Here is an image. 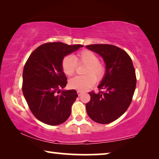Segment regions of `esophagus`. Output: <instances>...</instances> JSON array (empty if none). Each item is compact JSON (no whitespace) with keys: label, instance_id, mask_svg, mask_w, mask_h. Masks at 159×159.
<instances>
[{"label":"esophagus","instance_id":"esophagus-1","mask_svg":"<svg viewBox=\"0 0 159 159\" xmlns=\"http://www.w3.org/2000/svg\"><path fill=\"white\" fill-rule=\"evenodd\" d=\"M77 94H78V95H79V96L82 94V92L81 90H77Z\"/></svg>","mask_w":159,"mask_h":159}]
</instances>
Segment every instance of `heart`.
Listing matches in <instances>:
<instances>
[{
  "instance_id": "obj_1",
  "label": "heart",
  "mask_w": 159,
  "mask_h": 159,
  "mask_svg": "<svg viewBox=\"0 0 159 159\" xmlns=\"http://www.w3.org/2000/svg\"><path fill=\"white\" fill-rule=\"evenodd\" d=\"M77 64H83V76H77L69 80V86L72 89L86 90L93 86L96 82L101 81L105 77L106 68L105 64L98 60V56L90 50H83L77 53L75 59L71 56H66L61 61V69L66 76H72L75 73Z\"/></svg>"
}]
</instances>
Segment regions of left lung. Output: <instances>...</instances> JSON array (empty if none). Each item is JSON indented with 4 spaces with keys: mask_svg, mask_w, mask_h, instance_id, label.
Listing matches in <instances>:
<instances>
[{
    "mask_svg": "<svg viewBox=\"0 0 159 159\" xmlns=\"http://www.w3.org/2000/svg\"><path fill=\"white\" fill-rule=\"evenodd\" d=\"M103 57L106 73L99 84V93H89L90 101L86 104L88 116L95 122L108 124L119 118L131 103L136 88L133 64L127 52L108 44L86 45Z\"/></svg>",
    "mask_w": 159,
    "mask_h": 159,
    "instance_id": "obj_1",
    "label": "left lung"
}]
</instances>
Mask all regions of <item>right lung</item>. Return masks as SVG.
<instances>
[{
    "label": "right lung",
    "mask_w": 159,
    "mask_h": 159,
    "mask_svg": "<svg viewBox=\"0 0 159 159\" xmlns=\"http://www.w3.org/2000/svg\"><path fill=\"white\" fill-rule=\"evenodd\" d=\"M82 45L60 42L43 44L30 54L23 70L22 92L30 111L38 120L48 125H61L71 114L77 91H61L67 80L61 69L65 56Z\"/></svg>",
    "instance_id": "1"
}]
</instances>
